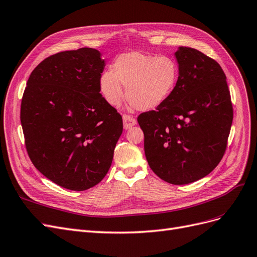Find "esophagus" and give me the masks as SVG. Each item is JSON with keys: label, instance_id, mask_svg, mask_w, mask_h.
<instances>
[{"label": "esophagus", "instance_id": "obj_1", "mask_svg": "<svg viewBox=\"0 0 257 257\" xmlns=\"http://www.w3.org/2000/svg\"><path fill=\"white\" fill-rule=\"evenodd\" d=\"M122 120H123V128L125 129H129L132 126L136 125V118L132 116V115H128V114H123L122 115Z\"/></svg>", "mask_w": 257, "mask_h": 257}]
</instances>
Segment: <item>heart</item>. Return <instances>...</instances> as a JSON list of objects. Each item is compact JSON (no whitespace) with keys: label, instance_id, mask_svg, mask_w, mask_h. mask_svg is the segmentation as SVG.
Here are the masks:
<instances>
[{"label":"heart","instance_id":"b5f03b06","mask_svg":"<svg viewBox=\"0 0 257 257\" xmlns=\"http://www.w3.org/2000/svg\"><path fill=\"white\" fill-rule=\"evenodd\" d=\"M179 79V66L171 56L139 51L121 54L113 71L102 72L99 86L105 101L117 106L126 97L139 110H153L169 99Z\"/></svg>","mask_w":257,"mask_h":257}]
</instances>
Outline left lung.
I'll use <instances>...</instances> for the list:
<instances>
[{
	"mask_svg": "<svg viewBox=\"0 0 257 257\" xmlns=\"http://www.w3.org/2000/svg\"><path fill=\"white\" fill-rule=\"evenodd\" d=\"M175 56V89L156 110L141 113L138 122L153 172L167 183L186 185L208 175L224 156L233 104L216 61L188 47H180Z\"/></svg>",
	"mask_w": 257,
	"mask_h": 257,
	"instance_id": "obj_1",
	"label": "left lung"
}]
</instances>
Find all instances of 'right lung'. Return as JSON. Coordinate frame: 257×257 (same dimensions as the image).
I'll use <instances>...</instances> for the list:
<instances>
[{"label": "right lung", "mask_w": 257, "mask_h": 257, "mask_svg": "<svg viewBox=\"0 0 257 257\" xmlns=\"http://www.w3.org/2000/svg\"><path fill=\"white\" fill-rule=\"evenodd\" d=\"M104 61L92 48L50 55L32 71L20 119L28 155L54 184L83 191L103 179L122 118L100 94Z\"/></svg>", "instance_id": "obj_1"}]
</instances>
